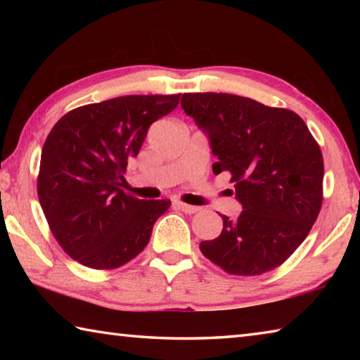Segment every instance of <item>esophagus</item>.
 Listing matches in <instances>:
<instances>
[{
    "instance_id": "1",
    "label": "esophagus",
    "mask_w": 360,
    "mask_h": 360,
    "mask_svg": "<svg viewBox=\"0 0 360 360\" xmlns=\"http://www.w3.org/2000/svg\"><path fill=\"white\" fill-rule=\"evenodd\" d=\"M176 206H178V208L182 212H186V214H195V212L200 211L198 206H192V205H187V203H182V202H178V203H176Z\"/></svg>"
}]
</instances>
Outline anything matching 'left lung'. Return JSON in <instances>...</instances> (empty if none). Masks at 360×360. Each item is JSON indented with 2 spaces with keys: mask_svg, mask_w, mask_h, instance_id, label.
<instances>
[{
  "mask_svg": "<svg viewBox=\"0 0 360 360\" xmlns=\"http://www.w3.org/2000/svg\"><path fill=\"white\" fill-rule=\"evenodd\" d=\"M181 106L210 136L212 173H230L238 219L222 216L200 251L225 273L259 276L283 265L307 238L322 206L324 160L300 115L231 94H184Z\"/></svg>",
  "mask_w": 360,
  "mask_h": 360,
  "instance_id": "obj_1",
  "label": "left lung"
}]
</instances>
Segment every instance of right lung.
Segmentation results:
<instances>
[{
  "label": "right lung",
  "mask_w": 360,
  "mask_h": 360,
  "mask_svg": "<svg viewBox=\"0 0 360 360\" xmlns=\"http://www.w3.org/2000/svg\"><path fill=\"white\" fill-rule=\"evenodd\" d=\"M178 95H127L66 112L42 146L38 197L49 227L71 259L114 270L148 246L169 200L122 191L129 158L149 127L179 105Z\"/></svg>",
  "instance_id": "obj_1"
}]
</instances>
